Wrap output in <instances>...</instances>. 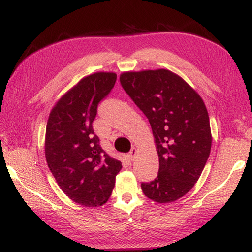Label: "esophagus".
<instances>
[{
    "mask_svg": "<svg viewBox=\"0 0 252 252\" xmlns=\"http://www.w3.org/2000/svg\"><path fill=\"white\" fill-rule=\"evenodd\" d=\"M127 156H129V159H130V160H134V158H135V156H136V148L133 147V148L131 149V151H130L129 155H127Z\"/></svg>",
    "mask_w": 252,
    "mask_h": 252,
    "instance_id": "1",
    "label": "esophagus"
}]
</instances>
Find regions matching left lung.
<instances>
[{"label":"left lung","mask_w":252,"mask_h":252,"mask_svg":"<svg viewBox=\"0 0 252 252\" xmlns=\"http://www.w3.org/2000/svg\"><path fill=\"white\" fill-rule=\"evenodd\" d=\"M120 83L151 123L159 157L157 178L142 183V190L159 203L178 200L194 187L210 155L206 105L190 85L167 69L123 72Z\"/></svg>","instance_id":"left-lung-1"}]
</instances>
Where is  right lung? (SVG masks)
<instances>
[{"instance_id": "add662e5", "label": "right lung", "mask_w": 252, "mask_h": 252, "mask_svg": "<svg viewBox=\"0 0 252 252\" xmlns=\"http://www.w3.org/2000/svg\"><path fill=\"white\" fill-rule=\"evenodd\" d=\"M116 80L115 72L84 77L58 99L47 120L46 162L62 190L85 207L107 202L122 168L121 161L100 147L92 126L99 101Z\"/></svg>"}]
</instances>
